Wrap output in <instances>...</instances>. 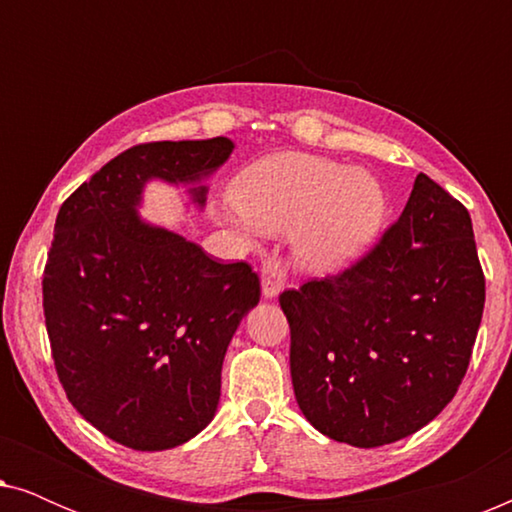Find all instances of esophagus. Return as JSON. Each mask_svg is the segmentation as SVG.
I'll use <instances>...</instances> for the list:
<instances>
[{
	"label": "esophagus",
	"instance_id": "1",
	"mask_svg": "<svg viewBox=\"0 0 512 512\" xmlns=\"http://www.w3.org/2000/svg\"><path fill=\"white\" fill-rule=\"evenodd\" d=\"M284 270L279 261L275 258H270V261L263 263V270H261V289H263V296L265 298H277L279 293L284 289Z\"/></svg>",
	"mask_w": 512,
	"mask_h": 512
}]
</instances>
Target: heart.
<instances>
[{
  "label": "heart",
  "instance_id": "1",
  "mask_svg": "<svg viewBox=\"0 0 512 512\" xmlns=\"http://www.w3.org/2000/svg\"><path fill=\"white\" fill-rule=\"evenodd\" d=\"M230 202L247 237L293 228V256L314 275H333L368 256L389 212L373 174L298 151L249 165L230 186Z\"/></svg>",
  "mask_w": 512,
  "mask_h": 512
}]
</instances>
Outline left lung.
Instances as JSON below:
<instances>
[{"label":"left lung","mask_w":512,"mask_h":512,"mask_svg":"<svg viewBox=\"0 0 512 512\" xmlns=\"http://www.w3.org/2000/svg\"><path fill=\"white\" fill-rule=\"evenodd\" d=\"M293 394L314 429L354 447L396 443L457 394L485 307L466 207L417 174L368 256L284 291Z\"/></svg>","instance_id":"left-lung-1"}]
</instances>
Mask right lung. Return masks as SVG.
<instances>
[{
  "label": "right lung",
  "instance_id": "obj_1",
  "mask_svg": "<svg viewBox=\"0 0 512 512\" xmlns=\"http://www.w3.org/2000/svg\"><path fill=\"white\" fill-rule=\"evenodd\" d=\"M228 137L123 151L60 207L44 270V314L69 403L139 452L184 445L216 415L223 356L261 282L212 261L184 235L139 216L149 181L184 186L202 209Z\"/></svg>",
  "mask_w": 512,
  "mask_h": 512
}]
</instances>
